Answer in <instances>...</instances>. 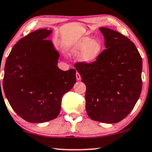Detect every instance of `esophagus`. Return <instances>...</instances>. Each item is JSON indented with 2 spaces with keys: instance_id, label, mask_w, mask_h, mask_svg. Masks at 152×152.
Here are the masks:
<instances>
[{
  "instance_id": "34e87169",
  "label": "esophagus",
  "mask_w": 152,
  "mask_h": 152,
  "mask_svg": "<svg viewBox=\"0 0 152 152\" xmlns=\"http://www.w3.org/2000/svg\"><path fill=\"white\" fill-rule=\"evenodd\" d=\"M76 79H77L78 80H79L80 79V78H80V74H79V73H78V72L76 73Z\"/></svg>"
}]
</instances>
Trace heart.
Listing matches in <instances>:
<instances>
[{
  "mask_svg": "<svg viewBox=\"0 0 152 152\" xmlns=\"http://www.w3.org/2000/svg\"><path fill=\"white\" fill-rule=\"evenodd\" d=\"M103 50L102 42L98 39L84 37L74 43L72 51L74 54L80 53V60L85 63H92L97 60Z\"/></svg>",
  "mask_w": 152,
  "mask_h": 152,
  "instance_id": "obj_1",
  "label": "heart"
}]
</instances>
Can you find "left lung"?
Here are the masks:
<instances>
[{
	"instance_id": "8db88e82",
	"label": "left lung",
	"mask_w": 152,
	"mask_h": 152,
	"mask_svg": "<svg viewBox=\"0 0 152 152\" xmlns=\"http://www.w3.org/2000/svg\"><path fill=\"white\" fill-rule=\"evenodd\" d=\"M106 49L92 63L74 67L86 86V109L92 120L115 124L126 118L142 91V61L129 38L109 28H99Z\"/></svg>"
}]
</instances>
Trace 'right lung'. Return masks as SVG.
<instances>
[{
  "mask_svg": "<svg viewBox=\"0 0 152 152\" xmlns=\"http://www.w3.org/2000/svg\"><path fill=\"white\" fill-rule=\"evenodd\" d=\"M50 34L41 28L21 38L5 62V95L13 110L30 123L57 118L63 95L76 81V69L64 72L57 67L59 53L45 39Z\"/></svg>",
  "mask_w": 152,
  "mask_h": 152,
  "instance_id": "1",
  "label": "right lung"
}]
</instances>
